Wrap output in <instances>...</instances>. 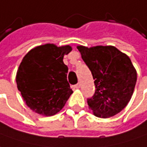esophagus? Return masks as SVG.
I'll return each instance as SVG.
<instances>
[{
  "mask_svg": "<svg viewBox=\"0 0 147 147\" xmlns=\"http://www.w3.org/2000/svg\"><path fill=\"white\" fill-rule=\"evenodd\" d=\"M73 88H75V89H79V88H80V83H77L76 85L73 86Z\"/></svg>",
  "mask_w": 147,
  "mask_h": 147,
  "instance_id": "obj_1",
  "label": "esophagus"
}]
</instances>
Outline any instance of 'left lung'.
I'll return each mask as SVG.
<instances>
[{
    "mask_svg": "<svg viewBox=\"0 0 147 147\" xmlns=\"http://www.w3.org/2000/svg\"><path fill=\"white\" fill-rule=\"evenodd\" d=\"M94 80L95 92L87 99L94 116L108 118L120 113L130 101L137 82L131 59L113 46H77Z\"/></svg>",
    "mask_w": 147,
    "mask_h": 147,
    "instance_id": "obj_1",
    "label": "left lung"
}]
</instances>
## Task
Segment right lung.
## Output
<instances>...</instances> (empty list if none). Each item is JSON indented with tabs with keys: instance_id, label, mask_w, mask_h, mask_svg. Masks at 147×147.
Returning <instances> with one entry per match:
<instances>
[{
	"instance_id": "1",
	"label": "right lung",
	"mask_w": 147,
	"mask_h": 147,
	"mask_svg": "<svg viewBox=\"0 0 147 147\" xmlns=\"http://www.w3.org/2000/svg\"><path fill=\"white\" fill-rule=\"evenodd\" d=\"M72 50L70 45L46 43L31 49L16 73L17 88L31 110L53 116L61 110L73 93L67 81L68 67L63 57Z\"/></svg>"
}]
</instances>
